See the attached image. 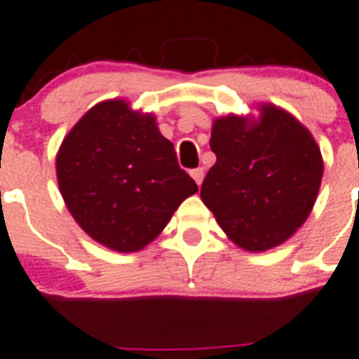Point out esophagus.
Instances as JSON below:
<instances>
[{
  "label": "esophagus",
  "instance_id": "obj_1",
  "mask_svg": "<svg viewBox=\"0 0 359 359\" xmlns=\"http://www.w3.org/2000/svg\"><path fill=\"white\" fill-rule=\"evenodd\" d=\"M191 177H194V180L197 182L198 186L203 184V180H204V170H203V168H197V170L191 171Z\"/></svg>",
  "mask_w": 359,
  "mask_h": 359
}]
</instances>
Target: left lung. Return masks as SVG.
Returning a JSON list of instances; mask_svg holds the SVG:
<instances>
[{"label":"left lung","instance_id":"obj_1","mask_svg":"<svg viewBox=\"0 0 359 359\" xmlns=\"http://www.w3.org/2000/svg\"><path fill=\"white\" fill-rule=\"evenodd\" d=\"M257 107V116L213 120L217 162L201 188L222 231L246 252L290 239L309 219L323 177V156L309 129L283 107Z\"/></svg>","mask_w":359,"mask_h":359}]
</instances>
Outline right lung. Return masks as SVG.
Listing matches in <instances>:
<instances>
[{
  "instance_id": "obj_1",
  "label": "right lung",
  "mask_w": 359,
  "mask_h": 359,
  "mask_svg": "<svg viewBox=\"0 0 359 359\" xmlns=\"http://www.w3.org/2000/svg\"><path fill=\"white\" fill-rule=\"evenodd\" d=\"M56 179L78 226L120 254L146 248L198 191L155 114L123 98L98 102L72 126L56 153Z\"/></svg>"
}]
</instances>
